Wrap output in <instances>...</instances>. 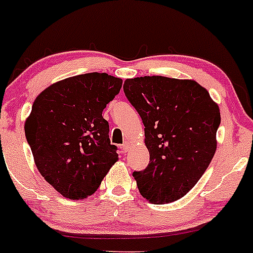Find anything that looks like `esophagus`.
<instances>
[{"instance_id":"1","label":"esophagus","mask_w":253,"mask_h":253,"mask_svg":"<svg viewBox=\"0 0 253 253\" xmlns=\"http://www.w3.org/2000/svg\"><path fill=\"white\" fill-rule=\"evenodd\" d=\"M129 146H131V145H129L128 141H125V143L122 144V150H124V152H127V151H128V150H129Z\"/></svg>"}]
</instances>
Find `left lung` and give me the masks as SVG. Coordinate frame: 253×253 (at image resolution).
Returning <instances> with one entry per match:
<instances>
[{"label":"left lung","instance_id":"left-lung-1","mask_svg":"<svg viewBox=\"0 0 253 253\" xmlns=\"http://www.w3.org/2000/svg\"><path fill=\"white\" fill-rule=\"evenodd\" d=\"M124 92L144 124L150 162L133 171L150 203L180 199L198 182L216 151L218 105L194 80L161 76L126 79Z\"/></svg>","mask_w":253,"mask_h":253}]
</instances>
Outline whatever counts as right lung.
<instances>
[{"instance_id":"add662e5","label":"right lung","mask_w":253,"mask_h":253,"mask_svg":"<svg viewBox=\"0 0 253 253\" xmlns=\"http://www.w3.org/2000/svg\"><path fill=\"white\" fill-rule=\"evenodd\" d=\"M122 79L107 73L71 77L42 91L25 122V134L42 176L63 197L96 192L118 161L102 113Z\"/></svg>"}]
</instances>
